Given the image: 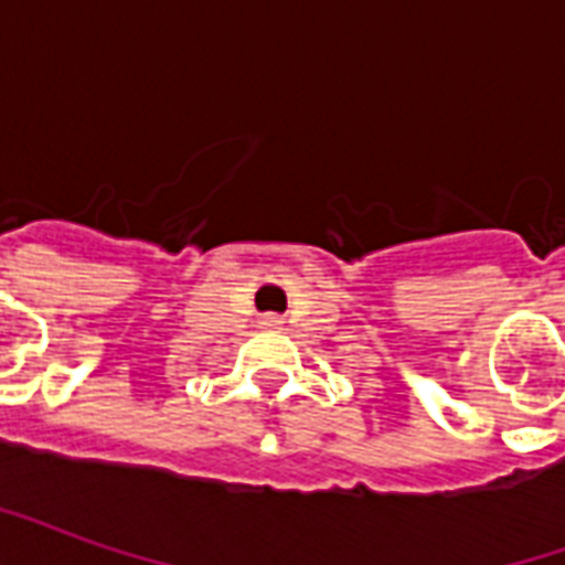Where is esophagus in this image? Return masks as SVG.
Instances as JSON below:
<instances>
[{"instance_id":"obj_1","label":"esophagus","mask_w":565,"mask_h":565,"mask_svg":"<svg viewBox=\"0 0 565 565\" xmlns=\"http://www.w3.org/2000/svg\"><path fill=\"white\" fill-rule=\"evenodd\" d=\"M259 323H263V330H281L284 320L278 318V315H266V318L259 320Z\"/></svg>"}]
</instances>
